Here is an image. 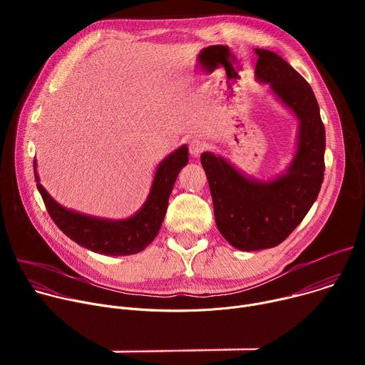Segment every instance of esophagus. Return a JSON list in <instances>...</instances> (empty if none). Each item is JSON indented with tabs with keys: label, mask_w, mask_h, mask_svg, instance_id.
Listing matches in <instances>:
<instances>
[{
	"label": "esophagus",
	"mask_w": 365,
	"mask_h": 365,
	"mask_svg": "<svg viewBox=\"0 0 365 365\" xmlns=\"http://www.w3.org/2000/svg\"><path fill=\"white\" fill-rule=\"evenodd\" d=\"M205 143L202 140H197V138H193L190 143H189V153L193 155V158H199V155L203 153L205 150Z\"/></svg>",
	"instance_id": "1"
}]
</instances>
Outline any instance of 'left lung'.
I'll return each instance as SVG.
<instances>
[{
  "instance_id": "8db88e82",
  "label": "left lung",
  "mask_w": 365,
  "mask_h": 365,
  "mask_svg": "<svg viewBox=\"0 0 365 365\" xmlns=\"http://www.w3.org/2000/svg\"><path fill=\"white\" fill-rule=\"evenodd\" d=\"M255 76L299 120L297 150L287 172L259 182L240 173L225 159L202 153L214 202L215 222L235 248L257 251L283 242L303 221L321 190L325 172V127L310 85L284 59L255 48Z\"/></svg>"
}]
</instances>
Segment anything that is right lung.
<instances>
[{"mask_svg": "<svg viewBox=\"0 0 365 365\" xmlns=\"http://www.w3.org/2000/svg\"><path fill=\"white\" fill-rule=\"evenodd\" d=\"M187 160L186 145L168 155L155 170L151 190L141 210L121 221L88 217L59 205L40 185L36 160L34 178L50 218L72 241L98 254L131 255L143 251L159 234L176 178Z\"/></svg>", "mask_w": 365, "mask_h": 365, "instance_id": "obj_1", "label": "right lung"}]
</instances>
